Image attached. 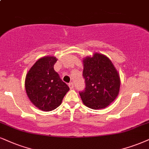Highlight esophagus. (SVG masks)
<instances>
[{
	"label": "esophagus",
	"instance_id": "esophagus-1",
	"mask_svg": "<svg viewBox=\"0 0 149 149\" xmlns=\"http://www.w3.org/2000/svg\"><path fill=\"white\" fill-rule=\"evenodd\" d=\"M68 86H69L70 88V89H73V88H74V84H73L72 83H70Z\"/></svg>",
	"mask_w": 149,
	"mask_h": 149
}]
</instances>
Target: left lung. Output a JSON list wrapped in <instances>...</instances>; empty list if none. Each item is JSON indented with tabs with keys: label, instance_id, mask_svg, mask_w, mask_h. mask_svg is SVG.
Here are the masks:
<instances>
[{
	"label": "left lung",
	"instance_id": "8db88e82",
	"mask_svg": "<svg viewBox=\"0 0 149 149\" xmlns=\"http://www.w3.org/2000/svg\"><path fill=\"white\" fill-rule=\"evenodd\" d=\"M85 91L79 93L82 102L90 108L102 109L109 106L119 94L120 77L106 55L95 53L83 59Z\"/></svg>",
	"mask_w": 149,
	"mask_h": 149
}]
</instances>
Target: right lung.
Instances as JSON below:
<instances>
[{"label": "right lung", "mask_w": 149, "mask_h": 149, "mask_svg": "<svg viewBox=\"0 0 149 149\" xmlns=\"http://www.w3.org/2000/svg\"><path fill=\"white\" fill-rule=\"evenodd\" d=\"M56 61L57 58L53 56L39 58L25 77L27 97L36 107L43 111L56 109L70 90L54 70Z\"/></svg>", "instance_id": "add662e5"}]
</instances>
